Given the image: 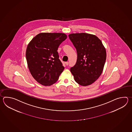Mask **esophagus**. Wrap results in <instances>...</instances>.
<instances>
[{
    "label": "esophagus",
    "instance_id": "1",
    "mask_svg": "<svg viewBox=\"0 0 132 132\" xmlns=\"http://www.w3.org/2000/svg\"><path fill=\"white\" fill-rule=\"evenodd\" d=\"M65 65H68V64H69V63H68V62H65Z\"/></svg>",
    "mask_w": 132,
    "mask_h": 132
}]
</instances>
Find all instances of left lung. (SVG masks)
<instances>
[{
  "label": "left lung",
  "instance_id": "8db88e82",
  "mask_svg": "<svg viewBox=\"0 0 132 132\" xmlns=\"http://www.w3.org/2000/svg\"><path fill=\"white\" fill-rule=\"evenodd\" d=\"M68 36L77 54L76 65L70 68L74 79L81 86L92 84L103 70L106 49L101 40L93 34L78 33L70 34Z\"/></svg>",
  "mask_w": 132,
  "mask_h": 132
}]
</instances>
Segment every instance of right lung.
Wrapping results in <instances>:
<instances>
[{
  "label": "right lung",
  "mask_w": 132,
  "mask_h": 132,
  "mask_svg": "<svg viewBox=\"0 0 132 132\" xmlns=\"http://www.w3.org/2000/svg\"><path fill=\"white\" fill-rule=\"evenodd\" d=\"M67 38L62 33H40L29 43L26 58L32 77L40 84L50 86L55 83L64 69L57 49Z\"/></svg>",
  "instance_id": "add662e5"
}]
</instances>
